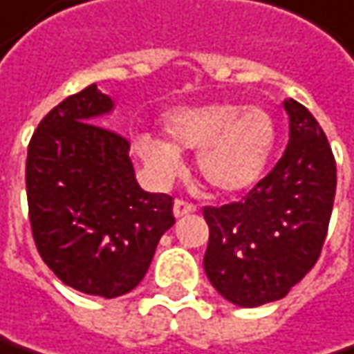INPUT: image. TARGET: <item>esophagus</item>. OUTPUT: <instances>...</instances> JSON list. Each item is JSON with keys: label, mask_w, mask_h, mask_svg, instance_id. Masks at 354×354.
Segmentation results:
<instances>
[{"label": "esophagus", "mask_w": 354, "mask_h": 354, "mask_svg": "<svg viewBox=\"0 0 354 354\" xmlns=\"http://www.w3.org/2000/svg\"><path fill=\"white\" fill-rule=\"evenodd\" d=\"M194 210H196V207L190 205V203H186V201H174V216L176 218H182L186 214H192Z\"/></svg>", "instance_id": "obj_1"}]
</instances>
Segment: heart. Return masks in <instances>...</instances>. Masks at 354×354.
<instances>
[{
	"label": "heart",
	"instance_id": "1",
	"mask_svg": "<svg viewBox=\"0 0 354 354\" xmlns=\"http://www.w3.org/2000/svg\"><path fill=\"white\" fill-rule=\"evenodd\" d=\"M162 125L168 140L147 131L136 136L140 160L160 178H172L182 168L180 151L198 149V176L223 194L251 190L263 176L277 140L268 109L229 101L170 109Z\"/></svg>",
	"mask_w": 354,
	"mask_h": 354
}]
</instances>
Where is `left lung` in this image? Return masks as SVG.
I'll return each instance as SVG.
<instances>
[{
	"instance_id": "1",
	"label": "left lung",
	"mask_w": 354,
	"mask_h": 354,
	"mask_svg": "<svg viewBox=\"0 0 354 354\" xmlns=\"http://www.w3.org/2000/svg\"><path fill=\"white\" fill-rule=\"evenodd\" d=\"M290 140L283 156L241 203L205 207V272L231 304L281 300L322 251L337 192V164L312 113L283 101Z\"/></svg>"
}]
</instances>
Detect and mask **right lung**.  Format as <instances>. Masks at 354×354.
<instances>
[{
    "label": "right lung",
    "instance_id": "add662e5",
    "mask_svg": "<svg viewBox=\"0 0 354 354\" xmlns=\"http://www.w3.org/2000/svg\"><path fill=\"white\" fill-rule=\"evenodd\" d=\"M113 107L97 84L66 97L40 121L26 160L40 257L62 283L107 300L144 279L176 223L172 196L138 184L127 140L97 125Z\"/></svg>",
    "mask_w": 354,
    "mask_h": 354
}]
</instances>
